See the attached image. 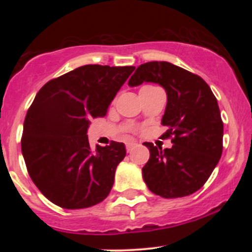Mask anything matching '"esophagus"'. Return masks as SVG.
I'll return each mask as SVG.
<instances>
[{
	"mask_svg": "<svg viewBox=\"0 0 252 252\" xmlns=\"http://www.w3.org/2000/svg\"><path fill=\"white\" fill-rule=\"evenodd\" d=\"M136 146H137V143H135V142H128V143H126V152H128V153H130V152H131V150L132 149H134L135 148V147Z\"/></svg>",
	"mask_w": 252,
	"mask_h": 252,
	"instance_id": "esophagus-1",
	"label": "esophagus"
}]
</instances>
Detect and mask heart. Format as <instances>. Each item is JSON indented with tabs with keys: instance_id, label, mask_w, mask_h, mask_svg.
Here are the masks:
<instances>
[{
	"instance_id": "b5f03b06",
	"label": "heart",
	"mask_w": 252,
	"mask_h": 252,
	"mask_svg": "<svg viewBox=\"0 0 252 252\" xmlns=\"http://www.w3.org/2000/svg\"><path fill=\"white\" fill-rule=\"evenodd\" d=\"M143 89H155V88H153V86H144V88H142V90Z\"/></svg>"
}]
</instances>
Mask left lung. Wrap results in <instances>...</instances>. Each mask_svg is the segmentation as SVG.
Returning <instances> with one entry per match:
<instances>
[{
    "label": "left lung",
    "mask_w": 252,
    "mask_h": 252,
    "mask_svg": "<svg viewBox=\"0 0 252 252\" xmlns=\"http://www.w3.org/2000/svg\"><path fill=\"white\" fill-rule=\"evenodd\" d=\"M143 82L160 84L167 92L162 140L172 138V148L143 144L150 158L142 168L148 189L162 198H181L200 189L218 164L222 153L224 126L217 98L198 74L167 62L138 66L130 86Z\"/></svg>",
    "instance_id": "left-lung-1"
}]
</instances>
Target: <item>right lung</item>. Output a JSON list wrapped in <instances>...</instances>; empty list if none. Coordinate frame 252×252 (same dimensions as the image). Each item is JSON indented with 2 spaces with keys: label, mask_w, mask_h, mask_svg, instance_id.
<instances>
[{
  "label": "right lung",
  "mask_w": 252,
  "mask_h": 252,
  "mask_svg": "<svg viewBox=\"0 0 252 252\" xmlns=\"http://www.w3.org/2000/svg\"><path fill=\"white\" fill-rule=\"evenodd\" d=\"M134 66L85 65L47 82L24 123L21 150L32 181L63 209H85L109 195L123 143L90 147V120L104 117Z\"/></svg>",
  "instance_id": "1"
}]
</instances>
